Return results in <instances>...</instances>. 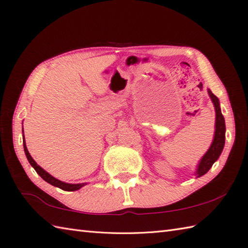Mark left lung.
Returning a JSON list of instances; mask_svg holds the SVG:
<instances>
[{"label":"left lung","instance_id":"obj_1","mask_svg":"<svg viewBox=\"0 0 248 248\" xmlns=\"http://www.w3.org/2000/svg\"><path fill=\"white\" fill-rule=\"evenodd\" d=\"M208 94L210 96L213 103L214 109H216V130H214V137L210 147L206 152L205 155L202 157L197 168L195 170L196 177L205 175L209 170L211 169L213 163L216 162L219 155L223 152L225 145V133H226V126H225V119L221 111V106H219L218 98L213 94L210 89H208Z\"/></svg>","mask_w":248,"mask_h":248}]
</instances>
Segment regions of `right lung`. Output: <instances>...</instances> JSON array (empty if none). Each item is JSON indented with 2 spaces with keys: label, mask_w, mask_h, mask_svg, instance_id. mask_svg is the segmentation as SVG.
<instances>
[{
  "label": "right lung",
  "mask_w": 248,
  "mask_h": 248,
  "mask_svg": "<svg viewBox=\"0 0 248 248\" xmlns=\"http://www.w3.org/2000/svg\"><path fill=\"white\" fill-rule=\"evenodd\" d=\"M24 133V131H23ZM23 147H24V153L26 155L27 160L31 163V166L35 169V170L37 172V174L40 176V177L46 180V183H48L49 185H52L54 186H57V188L62 189L63 191H76V190H79L82 186H86L87 183H82V184H68V183H64V181L59 180L57 178L53 177L51 174H48L46 170H43L40 166H38L37 162L32 159V157L31 156V154L27 151V147L25 144V138H24V135H23Z\"/></svg>",
  "instance_id": "right-lung-1"
}]
</instances>
